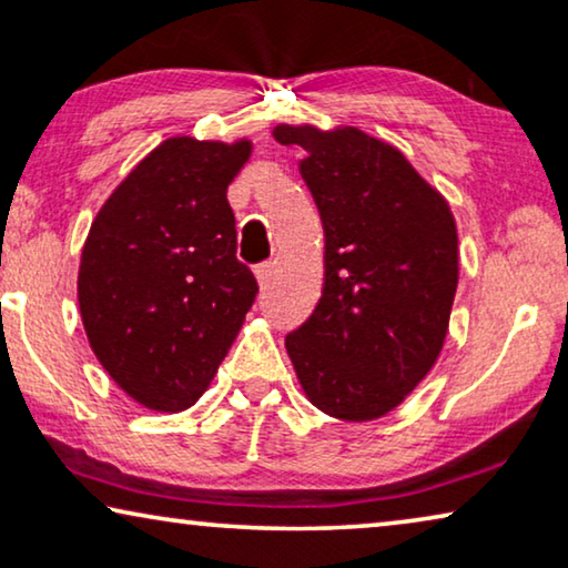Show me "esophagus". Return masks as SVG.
<instances>
[{"label":"esophagus","mask_w":568,"mask_h":568,"mask_svg":"<svg viewBox=\"0 0 568 568\" xmlns=\"http://www.w3.org/2000/svg\"><path fill=\"white\" fill-rule=\"evenodd\" d=\"M271 274H274V263L266 261L261 266H255V278H258L261 286H266L271 282Z\"/></svg>","instance_id":"34e87169"}]
</instances>
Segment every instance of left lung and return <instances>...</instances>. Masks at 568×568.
<instances>
[{"label":"left lung","mask_w":568,"mask_h":568,"mask_svg":"<svg viewBox=\"0 0 568 568\" xmlns=\"http://www.w3.org/2000/svg\"><path fill=\"white\" fill-rule=\"evenodd\" d=\"M307 152L300 173L325 232V284L286 336L302 390L323 414L372 422L434 367L457 290L447 201L395 146L354 126L274 129Z\"/></svg>","instance_id":"obj_1"}]
</instances>
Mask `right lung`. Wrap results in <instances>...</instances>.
I'll list each match as a JSON object with an SVG mask.
<instances>
[{
  "label": "right lung",
  "mask_w": 568,
  "mask_h": 568,
  "mask_svg": "<svg viewBox=\"0 0 568 568\" xmlns=\"http://www.w3.org/2000/svg\"><path fill=\"white\" fill-rule=\"evenodd\" d=\"M251 142L173 136L111 193L84 240V333L123 393L185 410L212 383L258 294L237 261L227 185Z\"/></svg>",
  "instance_id": "right-lung-1"
}]
</instances>
